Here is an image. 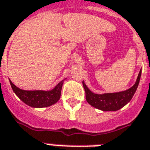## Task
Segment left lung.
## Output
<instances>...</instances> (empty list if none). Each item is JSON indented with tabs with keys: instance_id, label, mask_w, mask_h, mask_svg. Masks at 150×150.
I'll use <instances>...</instances> for the list:
<instances>
[{
	"instance_id": "8db88e82",
	"label": "left lung",
	"mask_w": 150,
	"mask_h": 150,
	"mask_svg": "<svg viewBox=\"0 0 150 150\" xmlns=\"http://www.w3.org/2000/svg\"><path fill=\"white\" fill-rule=\"evenodd\" d=\"M142 69L138 74V78L135 81V84L132 87L127 90L119 92H112V93H103V94H96L92 92L87 87L84 81V91H85V97L86 100L90 105L96 108L103 111H118L120 108H123L126 104L129 103L134 95L137 90L139 81H140Z\"/></svg>"
}]
</instances>
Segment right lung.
<instances>
[{
	"label": "right lung",
	"instance_id": "obj_1",
	"mask_svg": "<svg viewBox=\"0 0 150 150\" xmlns=\"http://www.w3.org/2000/svg\"><path fill=\"white\" fill-rule=\"evenodd\" d=\"M9 82L13 92H15L16 95L23 103L30 107L36 108H47L57 103L60 99L63 84V81H62L53 89L50 91H43V90L28 91L17 88L10 80Z\"/></svg>",
	"mask_w": 150,
	"mask_h": 150
}]
</instances>
